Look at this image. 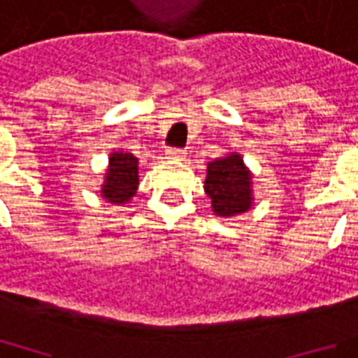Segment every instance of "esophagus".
Wrapping results in <instances>:
<instances>
[{
	"instance_id": "esophagus-1",
	"label": "esophagus",
	"mask_w": 358,
	"mask_h": 358,
	"mask_svg": "<svg viewBox=\"0 0 358 358\" xmlns=\"http://www.w3.org/2000/svg\"><path fill=\"white\" fill-rule=\"evenodd\" d=\"M168 158L169 160H182L185 158V150H181V148H169Z\"/></svg>"
}]
</instances>
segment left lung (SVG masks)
Returning a JSON list of instances; mask_svg holds the SVG:
<instances>
[{
	"label": "left lung",
	"instance_id": "obj_1",
	"mask_svg": "<svg viewBox=\"0 0 358 358\" xmlns=\"http://www.w3.org/2000/svg\"><path fill=\"white\" fill-rule=\"evenodd\" d=\"M204 190L217 217L242 215L255 204L254 176L238 152H229L208 164Z\"/></svg>",
	"mask_w": 358,
	"mask_h": 358
}]
</instances>
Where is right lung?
I'll return each instance as SVG.
<instances>
[{
  "mask_svg": "<svg viewBox=\"0 0 358 358\" xmlns=\"http://www.w3.org/2000/svg\"><path fill=\"white\" fill-rule=\"evenodd\" d=\"M139 189V160L131 152L112 150L101 185V198L114 206L127 204Z\"/></svg>",
  "mask_w": 358,
  "mask_h": 358,
  "instance_id": "add662e5",
  "label": "right lung"
}]
</instances>
